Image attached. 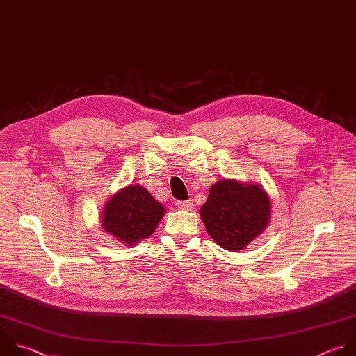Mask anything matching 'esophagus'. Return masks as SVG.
Returning <instances> with one entry per match:
<instances>
[{
  "label": "esophagus",
  "instance_id": "34e87169",
  "mask_svg": "<svg viewBox=\"0 0 356 356\" xmlns=\"http://www.w3.org/2000/svg\"><path fill=\"white\" fill-rule=\"evenodd\" d=\"M177 208L179 209H183V211H190L193 208V201L191 200H184V201H177L176 202Z\"/></svg>",
  "mask_w": 356,
  "mask_h": 356
}]
</instances>
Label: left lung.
<instances>
[{"mask_svg": "<svg viewBox=\"0 0 356 356\" xmlns=\"http://www.w3.org/2000/svg\"><path fill=\"white\" fill-rule=\"evenodd\" d=\"M211 238L226 250H242L270 220V198L256 184L220 180L200 209Z\"/></svg>", "mask_w": 356, "mask_h": 356, "instance_id": "8db88e82", "label": "left lung"}]
</instances>
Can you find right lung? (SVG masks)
Returning <instances> with one entry per match:
<instances>
[{
    "instance_id": "add662e5",
    "label": "right lung",
    "mask_w": 356,
    "mask_h": 356,
    "mask_svg": "<svg viewBox=\"0 0 356 356\" xmlns=\"http://www.w3.org/2000/svg\"><path fill=\"white\" fill-rule=\"evenodd\" d=\"M163 213V205L147 188L140 184L129 186L106 204L102 226L117 241L129 246L148 238Z\"/></svg>"
}]
</instances>
